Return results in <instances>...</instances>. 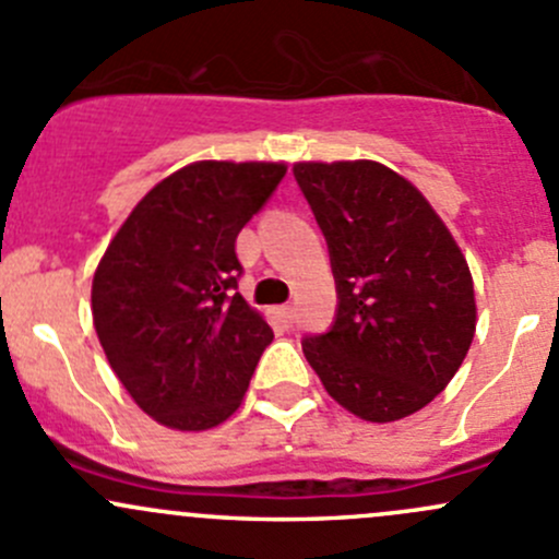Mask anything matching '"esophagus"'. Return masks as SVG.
Segmentation results:
<instances>
[{
  "label": "esophagus",
  "instance_id": "obj_1",
  "mask_svg": "<svg viewBox=\"0 0 559 559\" xmlns=\"http://www.w3.org/2000/svg\"><path fill=\"white\" fill-rule=\"evenodd\" d=\"M275 313H278V319L284 321V324H292V321H295V308L292 306H278Z\"/></svg>",
  "mask_w": 559,
  "mask_h": 559
}]
</instances>
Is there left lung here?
Instances as JSON below:
<instances>
[{"instance_id": "left-lung-1", "label": "left lung", "mask_w": 559, "mask_h": 559, "mask_svg": "<svg viewBox=\"0 0 559 559\" xmlns=\"http://www.w3.org/2000/svg\"><path fill=\"white\" fill-rule=\"evenodd\" d=\"M330 246L335 324L302 354L326 394L365 421L436 400L476 335L473 275L427 197L381 162H297Z\"/></svg>"}]
</instances>
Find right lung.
Listing matches in <instances>:
<instances>
[{
  "instance_id": "right-lung-1",
  "label": "right lung",
  "mask_w": 559,
  "mask_h": 559,
  "mask_svg": "<svg viewBox=\"0 0 559 559\" xmlns=\"http://www.w3.org/2000/svg\"><path fill=\"white\" fill-rule=\"evenodd\" d=\"M284 175V162H191L132 207L99 259L92 316L107 362L170 430L227 421L273 341L235 292V240Z\"/></svg>"
}]
</instances>
